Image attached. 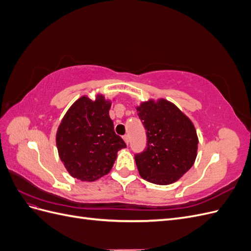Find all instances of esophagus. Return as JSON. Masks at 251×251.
Wrapping results in <instances>:
<instances>
[{
  "label": "esophagus",
  "mask_w": 251,
  "mask_h": 251,
  "mask_svg": "<svg viewBox=\"0 0 251 251\" xmlns=\"http://www.w3.org/2000/svg\"><path fill=\"white\" fill-rule=\"evenodd\" d=\"M124 140L126 141V144H128V134H126V135L124 136Z\"/></svg>",
  "instance_id": "34e87169"
}]
</instances>
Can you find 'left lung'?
<instances>
[{
  "instance_id": "8db88e82",
  "label": "left lung",
  "mask_w": 251,
  "mask_h": 251,
  "mask_svg": "<svg viewBox=\"0 0 251 251\" xmlns=\"http://www.w3.org/2000/svg\"><path fill=\"white\" fill-rule=\"evenodd\" d=\"M147 131V148L135 154L140 176L151 183L168 185L192 168L198 150L193 123L168 100H150L137 108Z\"/></svg>"
}]
</instances>
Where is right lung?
<instances>
[{"mask_svg": "<svg viewBox=\"0 0 251 251\" xmlns=\"http://www.w3.org/2000/svg\"><path fill=\"white\" fill-rule=\"evenodd\" d=\"M111 102L102 95L95 100L82 96L68 110L56 133L60 160L72 177L95 181L107 175L117 151L126 148L114 131L109 110Z\"/></svg>", "mask_w": 251, "mask_h": 251, "instance_id": "right-lung-1", "label": "right lung"}]
</instances>
